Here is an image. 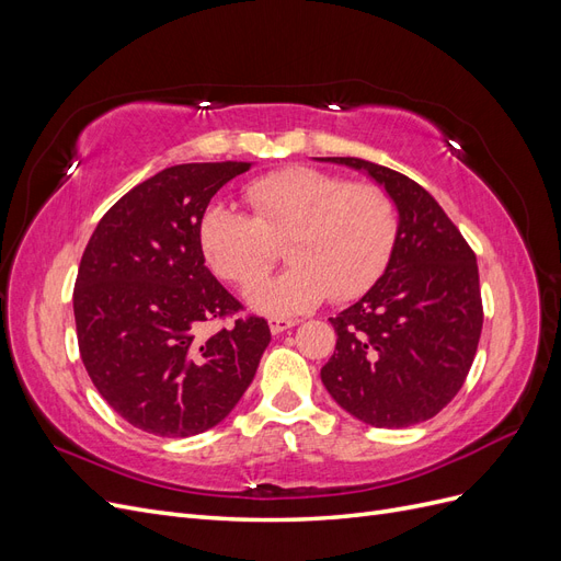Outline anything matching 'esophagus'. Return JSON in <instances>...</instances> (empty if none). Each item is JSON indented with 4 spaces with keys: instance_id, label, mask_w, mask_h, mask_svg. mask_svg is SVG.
<instances>
[{
    "instance_id": "34e87169",
    "label": "esophagus",
    "mask_w": 561,
    "mask_h": 561,
    "mask_svg": "<svg viewBox=\"0 0 561 561\" xmlns=\"http://www.w3.org/2000/svg\"><path fill=\"white\" fill-rule=\"evenodd\" d=\"M295 325V320H287V318H268V330L271 334H280L285 330H290Z\"/></svg>"
}]
</instances>
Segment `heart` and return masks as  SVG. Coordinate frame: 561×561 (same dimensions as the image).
<instances>
[{
	"mask_svg": "<svg viewBox=\"0 0 561 561\" xmlns=\"http://www.w3.org/2000/svg\"><path fill=\"white\" fill-rule=\"evenodd\" d=\"M252 215L213 203L198 219V245L222 280L250 287L276 262L287 239L293 266L248 295L252 309L297 316L328 297L367 293L390 260L398 236L393 201L375 184H348L309 165H290L245 186Z\"/></svg>",
	"mask_w": 561,
	"mask_h": 561,
	"instance_id": "heart-1",
	"label": "heart"
}]
</instances>
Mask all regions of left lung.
<instances>
[{
    "mask_svg": "<svg viewBox=\"0 0 561 561\" xmlns=\"http://www.w3.org/2000/svg\"><path fill=\"white\" fill-rule=\"evenodd\" d=\"M320 161L365 171L396 203L400 219L383 276L330 318L336 346L320 379L363 423L414 426L443 412L474 360L484 320L478 260L414 180L355 157Z\"/></svg>",
    "mask_w": 561,
    "mask_h": 561,
    "instance_id": "8db88e82",
    "label": "left lung"
}]
</instances>
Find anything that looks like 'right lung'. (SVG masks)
Returning <instances> with one entry per match:
<instances>
[{
  "label": "right lung",
  "mask_w": 561,
  "mask_h": 561,
  "mask_svg": "<svg viewBox=\"0 0 561 561\" xmlns=\"http://www.w3.org/2000/svg\"><path fill=\"white\" fill-rule=\"evenodd\" d=\"M248 161L171 165L133 186L100 219L75 283L77 342L98 393L130 426L190 437L241 400L271 342L206 266L198 219Z\"/></svg>",
  "instance_id": "obj_1"
}]
</instances>
